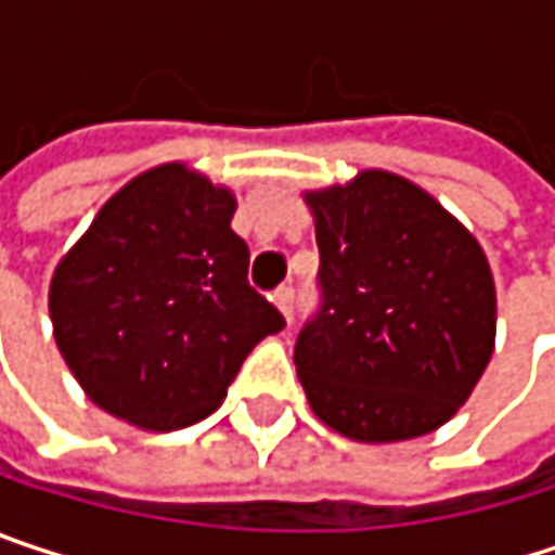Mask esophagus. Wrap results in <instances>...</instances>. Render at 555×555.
Wrapping results in <instances>:
<instances>
[{
    "instance_id": "esophagus-1",
    "label": "esophagus",
    "mask_w": 555,
    "mask_h": 555,
    "mask_svg": "<svg viewBox=\"0 0 555 555\" xmlns=\"http://www.w3.org/2000/svg\"><path fill=\"white\" fill-rule=\"evenodd\" d=\"M276 308L285 314V321H292V314H295V288L292 285H279L276 288Z\"/></svg>"
}]
</instances>
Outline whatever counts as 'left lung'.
Wrapping results in <instances>:
<instances>
[{"label":"left lung","instance_id":"obj_1","mask_svg":"<svg viewBox=\"0 0 555 555\" xmlns=\"http://www.w3.org/2000/svg\"><path fill=\"white\" fill-rule=\"evenodd\" d=\"M321 308L295 340L311 411L360 443L437 430L495 350V279L479 241L421 185L363 169L305 192Z\"/></svg>","mask_w":555,"mask_h":555}]
</instances>
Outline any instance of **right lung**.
I'll return each mask as SVG.
<instances>
[{
  "label": "right lung",
  "mask_w": 555,
  "mask_h": 555,
  "mask_svg": "<svg viewBox=\"0 0 555 555\" xmlns=\"http://www.w3.org/2000/svg\"><path fill=\"white\" fill-rule=\"evenodd\" d=\"M237 198L185 164L134 176L51 279L54 340L102 411L176 430L208 417L247 353L285 327L247 282Z\"/></svg>",
  "instance_id": "obj_1"
}]
</instances>
